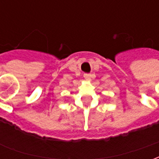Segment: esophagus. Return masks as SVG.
<instances>
[{
    "instance_id": "obj_1",
    "label": "esophagus",
    "mask_w": 159,
    "mask_h": 159,
    "mask_svg": "<svg viewBox=\"0 0 159 159\" xmlns=\"http://www.w3.org/2000/svg\"><path fill=\"white\" fill-rule=\"evenodd\" d=\"M84 78L87 80V81H90L91 78H92V75L91 74H84Z\"/></svg>"
}]
</instances>
